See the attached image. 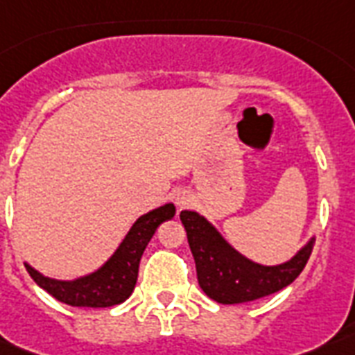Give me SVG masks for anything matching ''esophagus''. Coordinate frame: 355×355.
<instances>
[{
	"instance_id": "obj_1",
	"label": "esophagus",
	"mask_w": 355,
	"mask_h": 355,
	"mask_svg": "<svg viewBox=\"0 0 355 355\" xmlns=\"http://www.w3.org/2000/svg\"><path fill=\"white\" fill-rule=\"evenodd\" d=\"M174 202H175V205H178V207L183 209V207H187L189 203H191V196H189L185 191H180L174 196Z\"/></svg>"
}]
</instances>
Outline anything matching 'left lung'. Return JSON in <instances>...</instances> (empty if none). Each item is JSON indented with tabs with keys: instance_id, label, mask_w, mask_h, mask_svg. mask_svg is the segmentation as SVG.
Segmentation results:
<instances>
[{
	"instance_id": "1",
	"label": "left lung",
	"mask_w": 355,
	"mask_h": 355,
	"mask_svg": "<svg viewBox=\"0 0 355 355\" xmlns=\"http://www.w3.org/2000/svg\"><path fill=\"white\" fill-rule=\"evenodd\" d=\"M200 287L218 304H244L282 291L304 270L315 237L287 263L265 266L241 255L196 211H181Z\"/></svg>"
}]
</instances>
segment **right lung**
<instances>
[{"label":"right lung","mask_w":355,"mask_h":355,"mask_svg":"<svg viewBox=\"0 0 355 355\" xmlns=\"http://www.w3.org/2000/svg\"><path fill=\"white\" fill-rule=\"evenodd\" d=\"M174 203H164L142 215L123 237L116 252L107 259L103 266L72 282H62L42 276L31 265L26 268L38 287L57 298L62 304L73 307H111L128 300L135 289L139 276L140 257L144 254L150 239L164 220L174 218Z\"/></svg>","instance_id":"obj_1"}]
</instances>
